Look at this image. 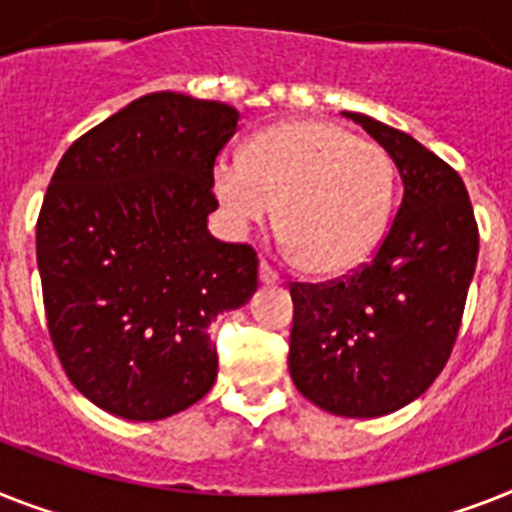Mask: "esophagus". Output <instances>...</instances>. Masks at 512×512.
<instances>
[{"label":"esophagus","instance_id":"esophagus-1","mask_svg":"<svg viewBox=\"0 0 512 512\" xmlns=\"http://www.w3.org/2000/svg\"><path fill=\"white\" fill-rule=\"evenodd\" d=\"M259 280H261V285H280V274L274 272L272 266L266 264V261H261Z\"/></svg>","mask_w":512,"mask_h":512}]
</instances>
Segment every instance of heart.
<instances>
[{"label":"heart","mask_w":512,"mask_h":512,"mask_svg":"<svg viewBox=\"0 0 512 512\" xmlns=\"http://www.w3.org/2000/svg\"><path fill=\"white\" fill-rule=\"evenodd\" d=\"M214 196L232 230L277 227L303 272L340 277L374 256L395 206V167L379 143L327 120H287L246 154L214 162Z\"/></svg>","instance_id":"1"}]
</instances>
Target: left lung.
Segmentation results:
<instances>
[{"instance_id":"8db88e82","label":"left lung","mask_w":512,"mask_h":512,"mask_svg":"<svg viewBox=\"0 0 512 512\" xmlns=\"http://www.w3.org/2000/svg\"><path fill=\"white\" fill-rule=\"evenodd\" d=\"M392 156L403 201L369 264L350 277L293 282L290 377L322 411H398L445 369L479 256V227L458 172L403 130L345 112Z\"/></svg>"}]
</instances>
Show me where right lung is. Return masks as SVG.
I'll use <instances>...</instances> for the list:
<instances>
[{
	"instance_id": "right-lung-1",
	"label": "right lung",
	"mask_w": 512,
	"mask_h": 512,
	"mask_svg": "<svg viewBox=\"0 0 512 512\" xmlns=\"http://www.w3.org/2000/svg\"><path fill=\"white\" fill-rule=\"evenodd\" d=\"M238 109L156 91L80 135L36 222V261L59 363L101 411L159 421L217 379L209 324L248 303L259 256L206 230L211 175Z\"/></svg>"
}]
</instances>
